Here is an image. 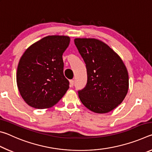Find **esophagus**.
Segmentation results:
<instances>
[{
	"instance_id": "34e87169",
	"label": "esophagus",
	"mask_w": 152,
	"mask_h": 152,
	"mask_svg": "<svg viewBox=\"0 0 152 152\" xmlns=\"http://www.w3.org/2000/svg\"><path fill=\"white\" fill-rule=\"evenodd\" d=\"M74 85V80H70V86L73 87Z\"/></svg>"
}]
</instances>
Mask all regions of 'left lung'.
<instances>
[{
  "instance_id": "8db88e82",
  "label": "left lung",
  "mask_w": 152,
  "mask_h": 152,
  "mask_svg": "<svg viewBox=\"0 0 152 152\" xmlns=\"http://www.w3.org/2000/svg\"><path fill=\"white\" fill-rule=\"evenodd\" d=\"M74 43L86 64L87 83L78 91L81 102L96 113H107L124 100L129 88L127 68L106 43L96 39L76 38Z\"/></svg>"
}]
</instances>
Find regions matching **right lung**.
<instances>
[{"label": "right lung", "instance_id": "add662e5", "mask_svg": "<svg viewBox=\"0 0 152 152\" xmlns=\"http://www.w3.org/2000/svg\"><path fill=\"white\" fill-rule=\"evenodd\" d=\"M68 36L50 35L33 43L18 64V89L27 104L47 109L56 104L69 88L64 75L63 53L68 47Z\"/></svg>", "mask_w": 152, "mask_h": 152}]
</instances>
